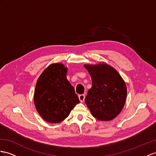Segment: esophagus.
Instances as JSON below:
<instances>
[{"label": "esophagus", "mask_w": 156, "mask_h": 156, "mask_svg": "<svg viewBox=\"0 0 156 156\" xmlns=\"http://www.w3.org/2000/svg\"><path fill=\"white\" fill-rule=\"evenodd\" d=\"M78 98L80 99V101L81 102H83V101H84L85 99V95L84 94H80L78 95Z\"/></svg>", "instance_id": "34e87169"}]
</instances>
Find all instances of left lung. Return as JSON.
I'll return each mask as SVG.
<instances>
[{
    "mask_svg": "<svg viewBox=\"0 0 156 156\" xmlns=\"http://www.w3.org/2000/svg\"><path fill=\"white\" fill-rule=\"evenodd\" d=\"M92 80L85 102L99 121H111L121 113L126 98V86L113 68L106 64L84 65Z\"/></svg>",
    "mask_w": 156,
    "mask_h": 156,
    "instance_id": "1",
    "label": "left lung"
}]
</instances>
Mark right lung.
<instances>
[{"label": "right lung", "instance_id": "add662e5", "mask_svg": "<svg viewBox=\"0 0 156 156\" xmlns=\"http://www.w3.org/2000/svg\"><path fill=\"white\" fill-rule=\"evenodd\" d=\"M67 69L53 64L40 76L35 86L34 103L39 114L51 123L62 121L80 102L74 87L66 79Z\"/></svg>", "mask_w": 156, "mask_h": 156}]
</instances>
